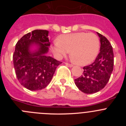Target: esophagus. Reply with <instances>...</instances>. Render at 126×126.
Segmentation results:
<instances>
[{
  "instance_id": "esophagus-1",
  "label": "esophagus",
  "mask_w": 126,
  "mask_h": 126,
  "mask_svg": "<svg viewBox=\"0 0 126 126\" xmlns=\"http://www.w3.org/2000/svg\"><path fill=\"white\" fill-rule=\"evenodd\" d=\"M65 64L66 65H67V66L70 67H73V65H72V64H68V63H65Z\"/></svg>"
}]
</instances>
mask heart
<instances>
[{"instance_id": "1", "label": "heart", "mask_w": 126, "mask_h": 126, "mask_svg": "<svg viewBox=\"0 0 126 126\" xmlns=\"http://www.w3.org/2000/svg\"><path fill=\"white\" fill-rule=\"evenodd\" d=\"M100 49L98 37L94 33L76 32L61 34L53 41L51 50L57 59L65 57L71 50V59L80 65L93 62Z\"/></svg>"}]
</instances>
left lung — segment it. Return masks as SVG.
Segmentation results:
<instances>
[{
    "instance_id": "8db88e82",
    "label": "left lung",
    "mask_w": 126,
    "mask_h": 126,
    "mask_svg": "<svg viewBox=\"0 0 126 126\" xmlns=\"http://www.w3.org/2000/svg\"><path fill=\"white\" fill-rule=\"evenodd\" d=\"M100 41V50L93 63L83 67V74L74 79L79 90L86 94L96 93L103 88L109 81L113 69V52L110 43L97 33Z\"/></svg>"
}]
</instances>
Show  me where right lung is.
<instances>
[{
  "label": "right lung",
  "instance_id": "add662e5",
  "mask_svg": "<svg viewBox=\"0 0 126 126\" xmlns=\"http://www.w3.org/2000/svg\"><path fill=\"white\" fill-rule=\"evenodd\" d=\"M47 30H34L24 34L16 45L13 54L16 74L21 84L31 91L47 87L62 63L47 55L50 45Z\"/></svg>",
  "mask_w": 126,
  "mask_h": 126
}]
</instances>
